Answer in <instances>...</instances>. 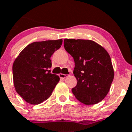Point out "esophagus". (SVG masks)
Here are the masks:
<instances>
[{
	"label": "esophagus",
	"instance_id": "1",
	"mask_svg": "<svg viewBox=\"0 0 132 132\" xmlns=\"http://www.w3.org/2000/svg\"><path fill=\"white\" fill-rule=\"evenodd\" d=\"M59 76H60V78H62V79H64V78H67L68 75L64 74V73H60V75H59Z\"/></svg>",
	"mask_w": 132,
	"mask_h": 132
}]
</instances>
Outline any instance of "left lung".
<instances>
[{
	"instance_id": "left-lung-1",
	"label": "left lung",
	"mask_w": 132,
	"mask_h": 132,
	"mask_svg": "<svg viewBox=\"0 0 132 132\" xmlns=\"http://www.w3.org/2000/svg\"><path fill=\"white\" fill-rule=\"evenodd\" d=\"M65 50L73 58L76 86L72 89L76 98L84 104H95L108 94L114 79L110 55L91 40L65 39Z\"/></svg>"
}]
</instances>
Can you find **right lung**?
<instances>
[{
	"mask_svg": "<svg viewBox=\"0 0 132 132\" xmlns=\"http://www.w3.org/2000/svg\"><path fill=\"white\" fill-rule=\"evenodd\" d=\"M62 43V39L32 43L14 60V87L27 103L40 104L51 95L60 78L49 70L52 66L51 56L60 48Z\"/></svg>",
	"mask_w": 132,
	"mask_h": 132,
	"instance_id": "obj_1",
	"label": "right lung"
}]
</instances>
